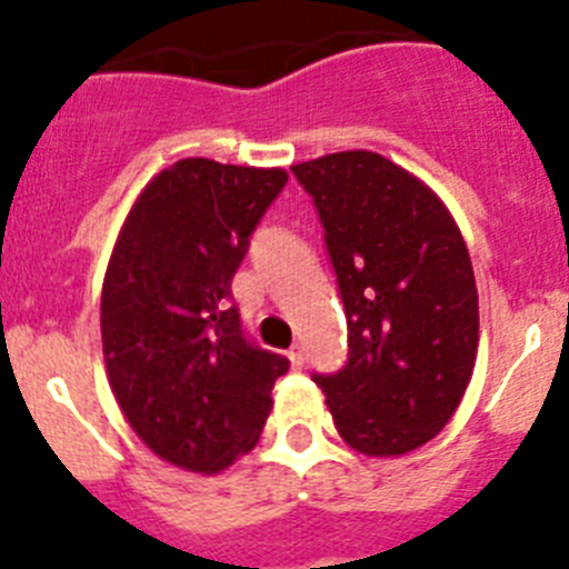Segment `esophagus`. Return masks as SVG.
I'll return each instance as SVG.
<instances>
[{"label": "esophagus", "mask_w": 569, "mask_h": 569, "mask_svg": "<svg viewBox=\"0 0 569 569\" xmlns=\"http://www.w3.org/2000/svg\"><path fill=\"white\" fill-rule=\"evenodd\" d=\"M288 359H290V365H293L296 370H299V367H305V350H301L299 345H296V347H290Z\"/></svg>", "instance_id": "obj_1"}]
</instances>
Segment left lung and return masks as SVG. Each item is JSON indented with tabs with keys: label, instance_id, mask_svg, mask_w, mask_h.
I'll use <instances>...</instances> for the list:
<instances>
[{
	"label": "left lung",
	"instance_id": "obj_1",
	"mask_svg": "<svg viewBox=\"0 0 569 569\" xmlns=\"http://www.w3.org/2000/svg\"><path fill=\"white\" fill-rule=\"evenodd\" d=\"M347 313V365L313 376L341 439L393 459L445 430L479 353V290L447 204L373 150L293 164Z\"/></svg>",
	"mask_w": 569,
	"mask_h": 569
}]
</instances>
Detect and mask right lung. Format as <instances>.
I'll list each match as a JSON object with an SVG mask.
<instances>
[{"instance_id": "1", "label": "right lung", "mask_w": 569, "mask_h": 569, "mask_svg": "<svg viewBox=\"0 0 569 569\" xmlns=\"http://www.w3.org/2000/svg\"><path fill=\"white\" fill-rule=\"evenodd\" d=\"M281 168L179 159L136 196L102 284V353L133 433L168 465L222 472L250 453L290 361L250 345L230 305Z\"/></svg>"}]
</instances>
